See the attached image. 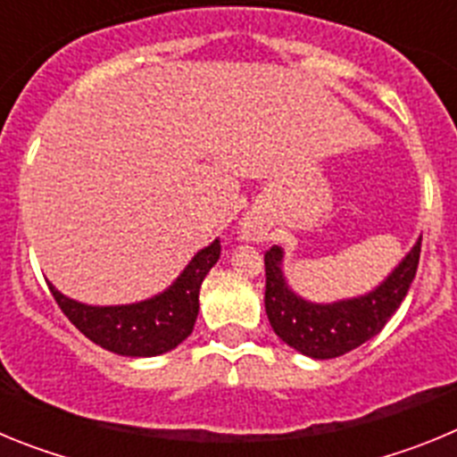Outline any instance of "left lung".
I'll return each instance as SVG.
<instances>
[{"mask_svg": "<svg viewBox=\"0 0 457 457\" xmlns=\"http://www.w3.org/2000/svg\"><path fill=\"white\" fill-rule=\"evenodd\" d=\"M281 256L278 247L265 252V313L274 334L306 357L334 359L382 332L417 274L421 240L373 293L337 304H311L297 297L286 286Z\"/></svg>", "mask_w": 457, "mask_h": 457, "instance_id": "8db88e82", "label": "left lung"}]
</instances>
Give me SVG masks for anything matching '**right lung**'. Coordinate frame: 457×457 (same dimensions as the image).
Returning <instances> with one entry per match:
<instances>
[{"instance_id":"1","label":"right lung","mask_w":457,"mask_h":457,"mask_svg":"<svg viewBox=\"0 0 457 457\" xmlns=\"http://www.w3.org/2000/svg\"><path fill=\"white\" fill-rule=\"evenodd\" d=\"M220 253L221 245L215 240L192 258L171 288L139 304H79L68 300L52 284L50 293L68 320L96 345L123 357H155L173 350L192 334L199 316L201 284L220 261Z\"/></svg>"}]
</instances>
